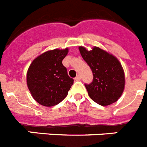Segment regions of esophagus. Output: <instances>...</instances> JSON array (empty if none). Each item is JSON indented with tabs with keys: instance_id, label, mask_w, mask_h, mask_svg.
Wrapping results in <instances>:
<instances>
[{
	"instance_id": "34e87169",
	"label": "esophagus",
	"mask_w": 147,
	"mask_h": 147,
	"mask_svg": "<svg viewBox=\"0 0 147 147\" xmlns=\"http://www.w3.org/2000/svg\"><path fill=\"white\" fill-rule=\"evenodd\" d=\"M81 75H77L76 77H75V81H79V80H81Z\"/></svg>"
}]
</instances>
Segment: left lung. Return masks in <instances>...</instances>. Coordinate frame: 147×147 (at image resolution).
<instances>
[{
  "label": "left lung",
  "mask_w": 147,
  "mask_h": 147,
  "mask_svg": "<svg viewBox=\"0 0 147 147\" xmlns=\"http://www.w3.org/2000/svg\"><path fill=\"white\" fill-rule=\"evenodd\" d=\"M78 49L94 77L91 84H85L89 96L101 106L117 101L125 86L124 71L118 58L98 47L91 50L84 47Z\"/></svg>",
  "instance_id": "8db88e82"
}]
</instances>
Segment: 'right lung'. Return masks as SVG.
<instances>
[{
	"label": "right lung",
	"mask_w": 147,
	"mask_h": 147,
	"mask_svg": "<svg viewBox=\"0 0 147 147\" xmlns=\"http://www.w3.org/2000/svg\"><path fill=\"white\" fill-rule=\"evenodd\" d=\"M68 48L43 52L33 60L26 74V84L32 98L44 107L58 104L68 95L74 80L62 63Z\"/></svg>",
	"instance_id": "obj_1"
}]
</instances>
